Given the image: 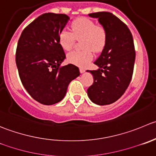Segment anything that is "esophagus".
Segmentation results:
<instances>
[{
  "label": "esophagus",
  "instance_id": "obj_1",
  "mask_svg": "<svg viewBox=\"0 0 156 156\" xmlns=\"http://www.w3.org/2000/svg\"><path fill=\"white\" fill-rule=\"evenodd\" d=\"M84 72H85V69H83V68H80V72L81 73H84Z\"/></svg>",
  "mask_w": 156,
  "mask_h": 156
}]
</instances>
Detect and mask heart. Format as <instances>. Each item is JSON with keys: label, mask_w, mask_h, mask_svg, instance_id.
<instances>
[{"label": "heart", "mask_w": 156, "mask_h": 156, "mask_svg": "<svg viewBox=\"0 0 156 156\" xmlns=\"http://www.w3.org/2000/svg\"><path fill=\"white\" fill-rule=\"evenodd\" d=\"M72 30L64 29L58 35L59 44L65 50H71L74 46L75 38L81 39L82 51H73L68 55V61L76 66L84 67L92 59V50H101L107 40V30L101 24H96L90 18L81 16L74 20L72 23Z\"/></svg>", "instance_id": "heart-1"}]
</instances>
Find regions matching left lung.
<instances>
[{
	"instance_id": "1",
	"label": "left lung",
	"mask_w": 156,
	"mask_h": 156,
	"mask_svg": "<svg viewBox=\"0 0 156 156\" xmlns=\"http://www.w3.org/2000/svg\"><path fill=\"white\" fill-rule=\"evenodd\" d=\"M89 16L98 18L107 36L101 55L94 62L99 69L87 71L94 78L87 95L94 104L107 105L125 93L132 79L136 58L133 39L127 26L113 13L97 12Z\"/></svg>"
}]
</instances>
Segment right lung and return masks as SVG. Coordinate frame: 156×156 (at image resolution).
<instances>
[{"mask_svg": "<svg viewBox=\"0 0 156 156\" xmlns=\"http://www.w3.org/2000/svg\"><path fill=\"white\" fill-rule=\"evenodd\" d=\"M69 17L46 13L29 24L20 35L16 64L23 85L34 100L52 105L64 98L69 83L79 76L75 65L62 66L66 54L58 35Z\"/></svg>", "mask_w": 156, "mask_h": 156, "instance_id": "obj_1", "label": "right lung"}]
</instances>
